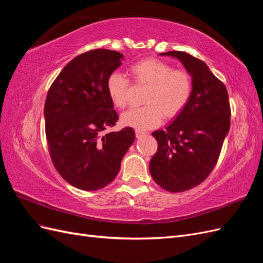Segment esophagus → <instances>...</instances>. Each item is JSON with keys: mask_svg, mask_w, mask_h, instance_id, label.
Instances as JSON below:
<instances>
[{"mask_svg": "<svg viewBox=\"0 0 263 263\" xmlns=\"http://www.w3.org/2000/svg\"><path fill=\"white\" fill-rule=\"evenodd\" d=\"M135 134H136V137L137 138H141L142 136H145V135L147 134L145 130H141V129H136L135 130Z\"/></svg>", "mask_w": 263, "mask_h": 263, "instance_id": "34e87169", "label": "esophagus"}]
</instances>
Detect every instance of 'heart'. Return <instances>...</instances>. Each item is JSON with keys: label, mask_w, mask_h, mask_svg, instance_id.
Returning a JSON list of instances; mask_svg holds the SVG:
<instances>
[{"label": "heart", "mask_w": 263, "mask_h": 263, "mask_svg": "<svg viewBox=\"0 0 263 263\" xmlns=\"http://www.w3.org/2000/svg\"><path fill=\"white\" fill-rule=\"evenodd\" d=\"M129 71L138 85L148 86L145 92L146 105L133 107L122 115V123L136 129L158 126L165 118L178 116L185 108L193 92L192 77L185 70L174 69L162 60L148 58L130 66ZM130 80L121 72L107 78L109 99L118 108L128 104Z\"/></svg>", "instance_id": "obj_1"}]
</instances>
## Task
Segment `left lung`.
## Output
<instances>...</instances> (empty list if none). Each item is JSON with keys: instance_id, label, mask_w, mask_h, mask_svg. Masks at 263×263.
Masks as SVG:
<instances>
[{"instance_id": "1", "label": "left lung", "mask_w": 263, "mask_h": 263, "mask_svg": "<svg viewBox=\"0 0 263 263\" xmlns=\"http://www.w3.org/2000/svg\"><path fill=\"white\" fill-rule=\"evenodd\" d=\"M161 55L178 58L192 77L193 92L185 108L164 130L153 136L158 150L150 160V174L159 186L172 193L193 189L216 165L230 127L226 86L208 65L184 51Z\"/></svg>"}]
</instances>
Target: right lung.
Returning a JSON list of instances; mask_svg holds the SVG:
<instances>
[{
    "instance_id": "right-lung-1",
    "label": "right lung",
    "mask_w": 263,
    "mask_h": 263,
    "mask_svg": "<svg viewBox=\"0 0 263 263\" xmlns=\"http://www.w3.org/2000/svg\"><path fill=\"white\" fill-rule=\"evenodd\" d=\"M122 59V53L108 49L79 54L47 94L44 115L51 161L62 179L80 190L109 184L135 140L132 127L104 134L118 119L106 81Z\"/></svg>"
}]
</instances>
